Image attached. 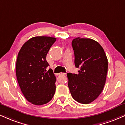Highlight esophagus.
Listing matches in <instances>:
<instances>
[{
    "mask_svg": "<svg viewBox=\"0 0 125 125\" xmlns=\"http://www.w3.org/2000/svg\"><path fill=\"white\" fill-rule=\"evenodd\" d=\"M65 74H66V73H59V75H65Z\"/></svg>",
    "mask_w": 125,
    "mask_h": 125,
    "instance_id": "1",
    "label": "esophagus"
}]
</instances>
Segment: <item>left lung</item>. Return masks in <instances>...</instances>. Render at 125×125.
<instances>
[{"label":"left lung","mask_w":125,"mask_h":125,"mask_svg":"<svg viewBox=\"0 0 125 125\" xmlns=\"http://www.w3.org/2000/svg\"><path fill=\"white\" fill-rule=\"evenodd\" d=\"M75 65L78 74L68 73V87L72 97L80 103L87 104L95 100L105 84L108 59L103 48L90 38L73 39Z\"/></svg>","instance_id":"left-lung-1"}]
</instances>
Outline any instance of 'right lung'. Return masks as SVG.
<instances>
[{
    "label": "right lung",
    "instance_id": "add662e5",
    "mask_svg": "<svg viewBox=\"0 0 125 125\" xmlns=\"http://www.w3.org/2000/svg\"><path fill=\"white\" fill-rule=\"evenodd\" d=\"M56 38L35 36L29 39L20 50L16 62V76L25 98L36 105L50 101L56 92V78L46 60Z\"/></svg>",
    "mask_w": 125,
    "mask_h": 125
}]
</instances>
